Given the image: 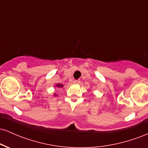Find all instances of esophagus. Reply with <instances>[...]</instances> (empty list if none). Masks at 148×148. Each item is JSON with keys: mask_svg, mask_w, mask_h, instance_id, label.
<instances>
[{"mask_svg": "<svg viewBox=\"0 0 148 148\" xmlns=\"http://www.w3.org/2000/svg\"><path fill=\"white\" fill-rule=\"evenodd\" d=\"M74 84H79L80 83H81V81H80L79 79H77V80H74Z\"/></svg>", "mask_w": 148, "mask_h": 148, "instance_id": "1", "label": "esophagus"}]
</instances>
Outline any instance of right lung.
I'll return each instance as SVG.
<instances>
[{
    "mask_svg": "<svg viewBox=\"0 0 148 148\" xmlns=\"http://www.w3.org/2000/svg\"><path fill=\"white\" fill-rule=\"evenodd\" d=\"M56 87H58V88H62V87H63V85H62V84H58L56 85ZM54 95L57 96L56 94H54Z\"/></svg>",
    "mask_w": 148,
    "mask_h": 148,
    "instance_id": "add662e5",
    "label": "right lung"
}]
</instances>
